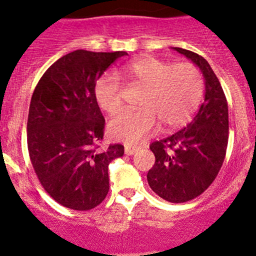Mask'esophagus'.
I'll return each instance as SVG.
<instances>
[{
	"label": "esophagus",
	"mask_w": 256,
	"mask_h": 256,
	"mask_svg": "<svg viewBox=\"0 0 256 256\" xmlns=\"http://www.w3.org/2000/svg\"><path fill=\"white\" fill-rule=\"evenodd\" d=\"M138 151V146H130V144H126L125 146V154H128V156H131V154H136Z\"/></svg>",
	"instance_id": "obj_1"
}]
</instances>
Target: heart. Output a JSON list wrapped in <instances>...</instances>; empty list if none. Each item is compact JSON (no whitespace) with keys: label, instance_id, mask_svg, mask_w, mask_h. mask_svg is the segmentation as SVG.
Returning <instances> with one entry per match:
<instances>
[{"label":"heart","instance_id":"b5f03b06","mask_svg":"<svg viewBox=\"0 0 256 256\" xmlns=\"http://www.w3.org/2000/svg\"><path fill=\"white\" fill-rule=\"evenodd\" d=\"M120 74L144 92L140 110L122 112L110 120L108 130L118 141L138 142L154 132L160 121L168 130L180 128L190 120L202 99V76L190 63L172 64L144 56L126 64ZM94 94L102 112L114 114L121 108V85L115 76L98 80Z\"/></svg>","mask_w":256,"mask_h":256}]
</instances>
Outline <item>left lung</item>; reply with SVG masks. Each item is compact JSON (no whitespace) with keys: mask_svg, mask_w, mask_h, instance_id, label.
<instances>
[{"mask_svg":"<svg viewBox=\"0 0 256 256\" xmlns=\"http://www.w3.org/2000/svg\"><path fill=\"white\" fill-rule=\"evenodd\" d=\"M174 49L200 68L204 100L184 128L151 144L156 161L147 174V182L164 200L183 203L202 194L223 164L229 136L228 104L208 62L187 49Z\"/></svg>","mask_w":256,"mask_h":256,"instance_id":"obj_1","label":"left lung"}]
</instances>
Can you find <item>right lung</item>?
<instances>
[{
	"mask_svg": "<svg viewBox=\"0 0 256 256\" xmlns=\"http://www.w3.org/2000/svg\"><path fill=\"white\" fill-rule=\"evenodd\" d=\"M126 52H70L52 64L38 82L27 121V144L46 192L74 210L99 206L109 192L110 162L122 144L100 150L105 118L95 99L96 80Z\"/></svg>",
	"mask_w": 256,
	"mask_h": 256,
	"instance_id": "obj_1",
	"label": "right lung"
}]
</instances>
